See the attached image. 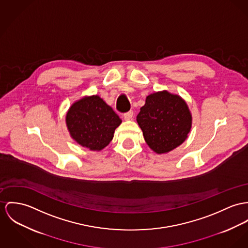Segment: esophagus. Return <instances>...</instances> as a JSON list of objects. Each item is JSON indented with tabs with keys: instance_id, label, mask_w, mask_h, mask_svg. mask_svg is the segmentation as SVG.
<instances>
[{
	"instance_id": "34e87169",
	"label": "esophagus",
	"mask_w": 248,
	"mask_h": 248,
	"mask_svg": "<svg viewBox=\"0 0 248 248\" xmlns=\"http://www.w3.org/2000/svg\"><path fill=\"white\" fill-rule=\"evenodd\" d=\"M133 110H130V111H128V112H125V113L124 114V120L128 121V120H131V119L133 118Z\"/></svg>"
}]
</instances>
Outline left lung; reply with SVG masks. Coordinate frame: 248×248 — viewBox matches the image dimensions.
<instances>
[{
  "instance_id": "1",
  "label": "left lung",
  "mask_w": 248,
  "mask_h": 248,
  "mask_svg": "<svg viewBox=\"0 0 248 248\" xmlns=\"http://www.w3.org/2000/svg\"><path fill=\"white\" fill-rule=\"evenodd\" d=\"M137 122L148 146L157 154L180 145L191 130V115L185 101L168 92L147 96Z\"/></svg>"
}]
</instances>
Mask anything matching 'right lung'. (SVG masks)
Returning <instances> with one entry per match:
<instances>
[{
	"label": "right lung",
	"mask_w": 248,
	"mask_h": 248,
	"mask_svg": "<svg viewBox=\"0 0 248 248\" xmlns=\"http://www.w3.org/2000/svg\"><path fill=\"white\" fill-rule=\"evenodd\" d=\"M66 123L80 145L100 151L111 141L122 120L103 99L93 95L76 102L67 113Z\"/></svg>",
	"instance_id": "1"
}]
</instances>
